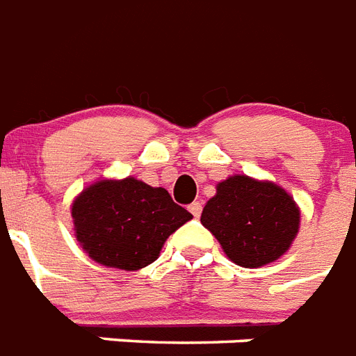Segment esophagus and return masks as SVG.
<instances>
[{
    "label": "esophagus",
    "mask_w": 356,
    "mask_h": 356,
    "mask_svg": "<svg viewBox=\"0 0 356 356\" xmlns=\"http://www.w3.org/2000/svg\"><path fill=\"white\" fill-rule=\"evenodd\" d=\"M188 211L192 212V214H194L195 218H200L201 216V211H203V207H201L200 201H194V203H192V205L188 207Z\"/></svg>",
    "instance_id": "1"
}]
</instances>
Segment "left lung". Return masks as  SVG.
<instances>
[{
    "instance_id": "1",
    "label": "left lung",
    "mask_w": 356,
    "mask_h": 356,
    "mask_svg": "<svg viewBox=\"0 0 356 356\" xmlns=\"http://www.w3.org/2000/svg\"><path fill=\"white\" fill-rule=\"evenodd\" d=\"M301 211L286 190L271 181L231 175L216 184L201 223L209 229L229 260L242 268L275 262L292 248Z\"/></svg>"
}]
</instances>
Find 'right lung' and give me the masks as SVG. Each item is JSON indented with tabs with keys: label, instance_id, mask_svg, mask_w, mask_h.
Instances as JSON below:
<instances>
[{
	"label": "right lung",
	"instance_id": "obj_1",
	"mask_svg": "<svg viewBox=\"0 0 356 356\" xmlns=\"http://www.w3.org/2000/svg\"><path fill=\"white\" fill-rule=\"evenodd\" d=\"M75 238L94 262L136 271L155 262L170 234L192 220L168 190L134 177L99 179L72 203Z\"/></svg>",
	"mask_w": 356,
	"mask_h": 356
}]
</instances>
